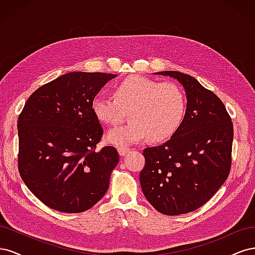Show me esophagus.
I'll return each instance as SVG.
<instances>
[{
    "mask_svg": "<svg viewBox=\"0 0 255 255\" xmlns=\"http://www.w3.org/2000/svg\"><path fill=\"white\" fill-rule=\"evenodd\" d=\"M129 151H130L129 148H125V146H119V148H118V152H119V154H120L121 156L127 155V154H128Z\"/></svg>",
    "mask_w": 255,
    "mask_h": 255,
    "instance_id": "esophagus-1",
    "label": "esophagus"
}]
</instances>
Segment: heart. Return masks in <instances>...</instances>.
<instances>
[{"instance_id": "1", "label": "heart", "mask_w": 255, "mask_h": 255, "mask_svg": "<svg viewBox=\"0 0 255 255\" xmlns=\"http://www.w3.org/2000/svg\"><path fill=\"white\" fill-rule=\"evenodd\" d=\"M91 111L106 126L118 125L128 111L130 121L107 134V141L112 144L127 146L148 137L160 142L171 138L181 127L186 98L174 83H158L135 75L116 84L114 97H95Z\"/></svg>"}]
</instances>
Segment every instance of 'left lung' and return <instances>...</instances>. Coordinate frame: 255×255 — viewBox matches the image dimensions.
<instances>
[{
    "mask_svg": "<svg viewBox=\"0 0 255 255\" xmlns=\"http://www.w3.org/2000/svg\"><path fill=\"white\" fill-rule=\"evenodd\" d=\"M156 74L183 85L187 109L170 139L143 150L145 164L139 180L145 199L156 211L176 216L201 207L228 179L233 123L221 100L195 78L179 71Z\"/></svg>",
    "mask_w": 255,
    "mask_h": 255,
    "instance_id": "left-lung-1",
    "label": "left lung"
}]
</instances>
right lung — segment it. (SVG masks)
Returning <instances> with one entry per match:
<instances>
[{"label":"right lung","instance_id":"1","mask_svg":"<svg viewBox=\"0 0 255 255\" xmlns=\"http://www.w3.org/2000/svg\"><path fill=\"white\" fill-rule=\"evenodd\" d=\"M116 74L70 72L34 91L18 119V168L27 188L52 210L82 213L101 200L119 154L96 151L103 128L91 102Z\"/></svg>","mask_w":255,"mask_h":255}]
</instances>
